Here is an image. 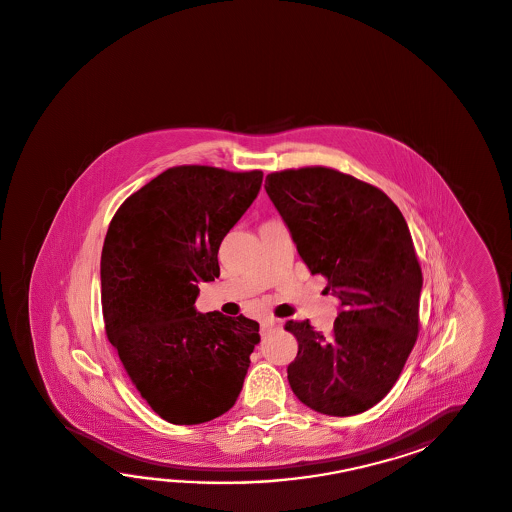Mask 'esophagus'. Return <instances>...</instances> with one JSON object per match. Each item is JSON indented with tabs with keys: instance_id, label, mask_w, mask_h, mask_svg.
I'll return each mask as SVG.
<instances>
[{
	"instance_id": "obj_1",
	"label": "esophagus",
	"mask_w": 512,
	"mask_h": 512,
	"mask_svg": "<svg viewBox=\"0 0 512 512\" xmlns=\"http://www.w3.org/2000/svg\"><path fill=\"white\" fill-rule=\"evenodd\" d=\"M282 326V321L279 319H268L262 323V332H272V330H279Z\"/></svg>"
}]
</instances>
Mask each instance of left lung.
I'll list each match as a JSON object with an SVG mask.
<instances>
[{
    "instance_id": "1",
    "label": "left lung",
    "mask_w": 512,
    "mask_h": 512,
    "mask_svg": "<svg viewBox=\"0 0 512 512\" xmlns=\"http://www.w3.org/2000/svg\"><path fill=\"white\" fill-rule=\"evenodd\" d=\"M304 264L339 301L328 335L288 321L299 341L288 381L326 416H354L390 392L419 332L423 275L407 220L381 189L328 167L266 177Z\"/></svg>"
}]
</instances>
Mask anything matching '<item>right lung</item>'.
Segmentation results:
<instances>
[{"mask_svg": "<svg viewBox=\"0 0 512 512\" xmlns=\"http://www.w3.org/2000/svg\"><path fill=\"white\" fill-rule=\"evenodd\" d=\"M262 171L171 167L120 206L105 235V334L158 416L199 425L228 412L259 345V323L200 313V282L220 275L219 248L261 191Z\"/></svg>", "mask_w": 512, "mask_h": 512, "instance_id": "1", "label": "right lung"}]
</instances>
